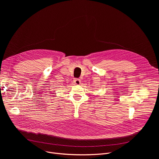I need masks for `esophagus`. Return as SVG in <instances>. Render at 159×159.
I'll return each instance as SVG.
<instances>
[{
    "label": "esophagus",
    "mask_w": 159,
    "mask_h": 159,
    "mask_svg": "<svg viewBox=\"0 0 159 159\" xmlns=\"http://www.w3.org/2000/svg\"><path fill=\"white\" fill-rule=\"evenodd\" d=\"M74 83H75V84H76V85H80V79H74Z\"/></svg>",
    "instance_id": "esophagus-1"
}]
</instances>
